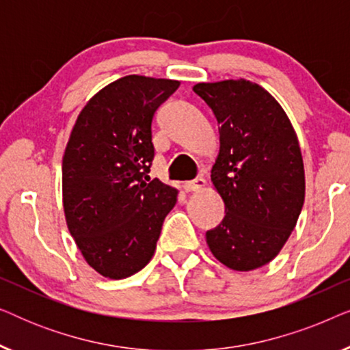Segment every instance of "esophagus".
<instances>
[{
    "label": "esophagus",
    "mask_w": 350,
    "mask_h": 350,
    "mask_svg": "<svg viewBox=\"0 0 350 350\" xmlns=\"http://www.w3.org/2000/svg\"><path fill=\"white\" fill-rule=\"evenodd\" d=\"M205 186V180L204 178H196V180H189V181H185L183 188L186 193H193V191H199L202 189Z\"/></svg>",
    "instance_id": "esophagus-1"
}]
</instances>
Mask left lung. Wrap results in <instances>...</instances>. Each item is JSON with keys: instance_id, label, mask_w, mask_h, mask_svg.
Instances as JSON below:
<instances>
[{"instance_id": "1", "label": "left lung", "mask_w": 350, "mask_h": 350, "mask_svg": "<svg viewBox=\"0 0 350 350\" xmlns=\"http://www.w3.org/2000/svg\"><path fill=\"white\" fill-rule=\"evenodd\" d=\"M194 92L212 108L219 126L212 181L226 215L205 234L207 243L224 266L256 269L282 250L303 208L298 138L280 105L255 83H200Z\"/></svg>"}]
</instances>
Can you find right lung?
<instances>
[{
    "label": "right lung",
    "mask_w": 350,
    "mask_h": 350,
    "mask_svg": "<svg viewBox=\"0 0 350 350\" xmlns=\"http://www.w3.org/2000/svg\"><path fill=\"white\" fill-rule=\"evenodd\" d=\"M178 81L124 76L79 113L62 183L70 234L98 274L124 279L150 262L176 189L150 180L151 124Z\"/></svg>",
    "instance_id": "1"
}]
</instances>
